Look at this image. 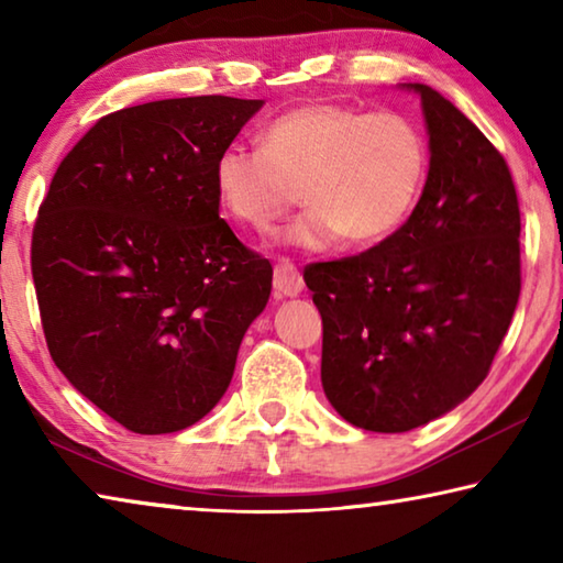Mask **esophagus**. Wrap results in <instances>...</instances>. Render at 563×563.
<instances>
[{
  "label": "esophagus",
  "instance_id": "1",
  "mask_svg": "<svg viewBox=\"0 0 563 563\" xmlns=\"http://www.w3.org/2000/svg\"><path fill=\"white\" fill-rule=\"evenodd\" d=\"M273 288L278 298H295V295L302 290V275L288 258H280L275 263Z\"/></svg>",
  "mask_w": 563,
  "mask_h": 563
}]
</instances>
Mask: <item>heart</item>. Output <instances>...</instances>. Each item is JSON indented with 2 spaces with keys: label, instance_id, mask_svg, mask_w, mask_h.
Instances as JSON below:
<instances>
[{
  "label": "heart",
  "instance_id": "b5f03b06",
  "mask_svg": "<svg viewBox=\"0 0 563 563\" xmlns=\"http://www.w3.org/2000/svg\"><path fill=\"white\" fill-rule=\"evenodd\" d=\"M430 148L399 111H365L316 101L265 126L261 148L231 144L213 161L223 211L255 231L300 198L308 201L288 241L325 251L342 235L352 245L385 241L412 213L424 188Z\"/></svg>",
  "mask_w": 563,
  "mask_h": 563
}]
</instances>
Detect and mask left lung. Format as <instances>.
Segmentation results:
<instances>
[{"mask_svg": "<svg viewBox=\"0 0 563 563\" xmlns=\"http://www.w3.org/2000/svg\"><path fill=\"white\" fill-rule=\"evenodd\" d=\"M430 174L399 231L350 258L310 263L322 318V389L342 419L407 432L489 375L521 292V216L492 141L424 84Z\"/></svg>", "mask_w": 563, "mask_h": 563, "instance_id": "8db88e82", "label": "left lung"}]
</instances>
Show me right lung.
Here are the masks:
<instances>
[{
    "mask_svg": "<svg viewBox=\"0 0 563 563\" xmlns=\"http://www.w3.org/2000/svg\"><path fill=\"white\" fill-rule=\"evenodd\" d=\"M258 99L188 97L101 117L56 168L32 233L46 347L136 434L196 424L231 385L273 265L218 216L213 161Z\"/></svg>",
    "mask_w": 563,
    "mask_h": 563,
    "instance_id": "add662e5",
    "label": "right lung"
}]
</instances>
